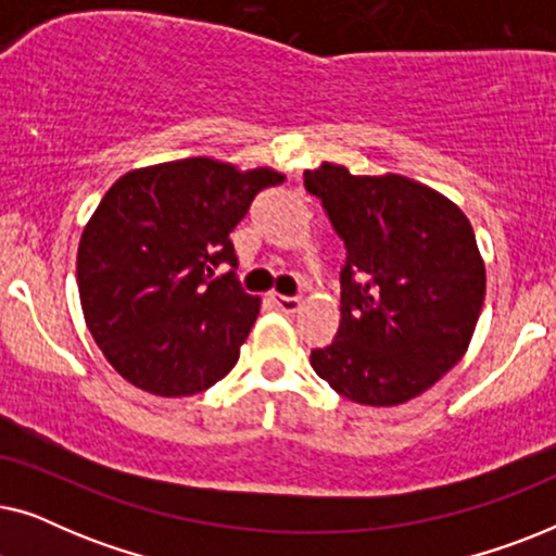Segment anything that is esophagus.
<instances>
[{"mask_svg":"<svg viewBox=\"0 0 556 556\" xmlns=\"http://www.w3.org/2000/svg\"><path fill=\"white\" fill-rule=\"evenodd\" d=\"M273 303H276L278 311L283 314H295L301 308V299H293V295H273Z\"/></svg>","mask_w":556,"mask_h":556,"instance_id":"obj_1","label":"esophagus"}]
</instances>
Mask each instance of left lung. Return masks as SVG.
<instances>
[{"label":"left lung","mask_w":556,"mask_h":556,"mask_svg":"<svg viewBox=\"0 0 556 556\" xmlns=\"http://www.w3.org/2000/svg\"><path fill=\"white\" fill-rule=\"evenodd\" d=\"M346 245L337 339L311 367L346 400L394 407L463 359L485 299V265L458 204L402 174L303 172Z\"/></svg>","instance_id":"left-lung-1"}]
</instances>
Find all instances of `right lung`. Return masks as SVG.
Segmentation results:
<instances>
[{"label": "right lung", "instance_id": "right-lung-1", "mask_svg": "<svg viewBox=\"0 0 556 556\" xmlns=\"http://www.w3.org/2000/svg\"><path fill=\"white\" fill-rule=\"evenodd\" d=\"M286 179L212 156L141 166L113 181L78 245L88 331L113 369L156 397H189L240 359L261 295L235 283L230 242L257 192Z\"/></svg>", "mask_w": 556, "mask_h": 556}]
</instances>
